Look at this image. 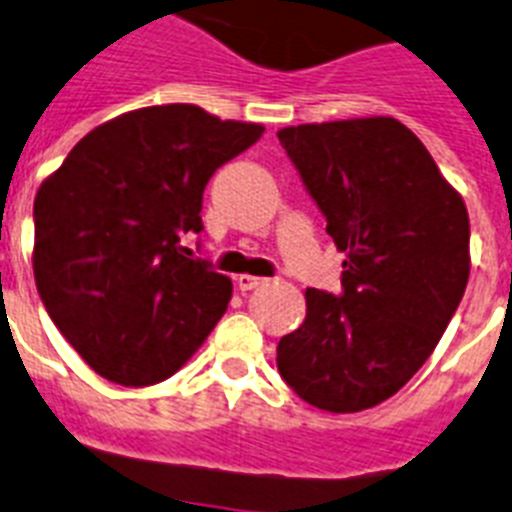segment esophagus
Here are the masks:
<instances>
[{"label":"esophagus","instance_id":"1","mask_svg":"<svg viewBox=\"0 0 512 512\" xmlns=\"http://www.w3.org/2000/svg\"><path fill=\"white\" fill-rule=\"evenodd\" d=\"M238 287H240V293H248V290H256V287L264 285V277H253V274H240L238 280Z\"/></svg>","mask_w":512,"mask_h":512}]
</instances>
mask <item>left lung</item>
Here are the masks:
<instances>
[{"label":"left lung","mask_w":512,"mask_h":512,"mask_svg":"<svg viewBox=\"0 0 512 512\" xmlns=\"http://www.w3.org/2000/svg\"><path fill=\"white\" fill-rule=\"evenodd\" d=\"M277 138L345 253L342 293L308 287L277 369L314 408L366 411L424 366L466 293V204L395 117L311 122Z\"/></svg>","instance_id":"left-lung-1"}]
</instances>
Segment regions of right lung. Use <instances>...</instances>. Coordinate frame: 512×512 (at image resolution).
<instances>
[{
    "label": "right lung",
    "mask_w": 512,
    "mask_h": 512,
    "mask_svg": "<svg viewBox=\"0 0 512 512\" xmlns=\"http://www.w3.org/2000/svg\"><path fill=\"white\" fill-rule=\"evenodd\" d=\"M256 122L196 104L125 112L75 143L33 201V277L80 358L109 382L172 377L227 311L230 277L188 259L209 177L259 141Z\"/></svg>",
    "instance_id": "obj_1"
}]
</instances>
